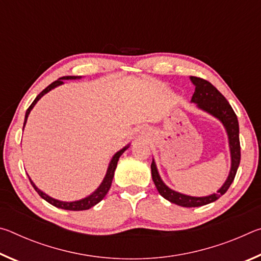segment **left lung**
Segmentation results:
<instances>
[{
    "label": "left lung",
    "instance_id": "left-lung-1",
    "mask_svg": "<svg viewBox=\"0 0 261 261\" xmlns=\"http://www.w3.org/2000/svg\"><path fill=\"white\" fill-rule=\"evenodd\" d=\"M190 81L194 85V93L192 95L191 102L197 105V108H199L202 112L212 115V116L218 118L222 123V125L226 129L228 141H229V149H230V158H231V166L230 171L226 179L218 191L212 193L210 196L205 197H193L189 194H184L175 191V190L167 187L163 182L162 178L159 174L155 161H152L151 170H152V178L155 184L159 193L167 199L168 201L173 202L182 207H199L207 204H211L227 192V190L230 187L233 178H235L238 166L241 161V145H240V126H238V120L235 112H233L231 106L229 105L227 99L212 85L210 82L205 79L198 77H190Z\"/></svg>",
    "mask_w": 261,
    "mask_h": 261
}]
</instances>
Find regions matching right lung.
<instances>
[{
    "mask_svg": "<svg viewBox=\"0 0 261 261\" xmlns=\"http://www.w3.org/2000/svg\"><path fill=\"white\" fill-rule=\"evenodd\" d=\"M82 76H65V77H61L60 79H57L54 83H51L49 86H47L45 90H43L40 94H39L37 98L34 99V101L32 102V105L30 106L29 109L26 110V114H25V121H24V126H23V130L25 127L26 122H28V117L31 113V110L33 109V107L35 106V103L38 102L39 100H40L43 95L48 92L54 90L55 87L60 86V85H63V81H69V79H71V81H74V79H81ZM130 147V144H127L126 146L123 147L120 151L116 152L113 155L112 160H110L108 168H107V173H106L105 177L102 179V182L99 185V188L95 190V191L92 192L90 196H87L85 198H83V199H79V200H74V201H62V200H57L55 198H51L50 196H48L43 191H41L40 189H39L37 185L33 183V180L31 179L30 177V182L32 184V187L35 189V191L39 193V196H40L42 199H45L47 202H49L53 206L57 207V208H62V210H68V211H85V210H90L91 207L95 206L96 204H99V202L103 199L106 194L109 191L110 189V185H112L113 182V177H114V174H115V169H116L117 167V162H118V159L122 155L123 153H124L127 148ZM29 176V175H28Z\"/></svg>",
    "mask_w": 261,
    "mask_h": 261,
    "instance_id": "right-lung-1",
    "label": "right lung"
}]
</instances>
